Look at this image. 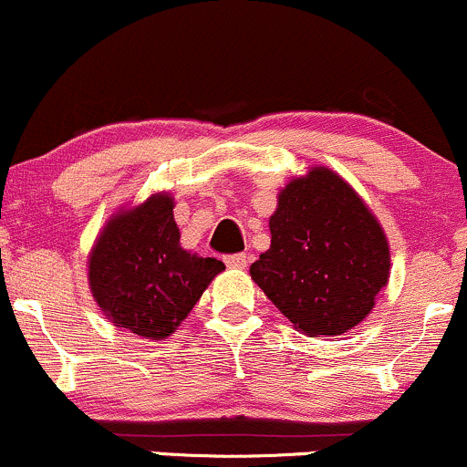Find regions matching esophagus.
Here are the masks:
<instances>
[{
    "instance_id": "34e87169",
    "label": "esophagus",
    "mask_w": 467,
    "mask_h": 467,
    "mask_svg": "<svg viewBox=\"0 0 467 467\" xmlns=\"http://www.w3.org/2000/svg\"><path fill=\"white\" fill-rule=\"evenodd\" d=\"M226 265L228 267H239V270H241V267L248 265V256H245V254H228L226 256Z\"/></svg>"
}]
</instances>
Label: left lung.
<instances>
[{
	"instance_id": "1",
	"label": "left lung",
	"mask_w": 467,
	"mask_h": 467,
	"mask_svg": "<svg viewBox=\"0 0 467 467\" xmlns=\"http://www.w3.org/2000/svg\"><path fill=\"white\" fill-rule=\"evenodd\" d=\"M270 233V250L250 265L252 281L298 331L340 336L367 318L389 283V241L340 175L314 166L289 182Z\"/></svg>"
}]
</instances>
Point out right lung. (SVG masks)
<instances>
[{
	"label": "right lung",
	"mask_w": 467,
	"mask_h": 467,
	"mask_svg": "<svg viewBox=\"0 0 467 467\" xmlns=\"http://www.w3.org/2000/svg\"><path fill=\"white\" fill-rule=\"evenodd\" d=\"M173 197L155 192L140 206L118 211L89 252V289L116 327L147 340L178 329L203 289L226 270L213 256L180 245Z\"/></svg>",
	"instance_id": "obj_1"
}]
</instances>
